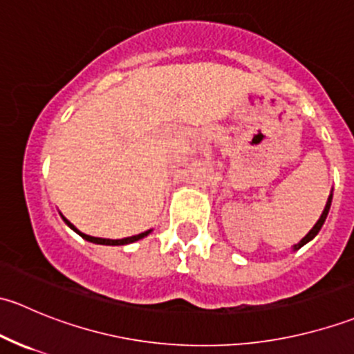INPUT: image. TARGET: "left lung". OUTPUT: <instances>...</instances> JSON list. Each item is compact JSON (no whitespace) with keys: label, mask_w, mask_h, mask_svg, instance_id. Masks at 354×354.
<instances>
[{"label":"left lung","mask_w":354,"mask_h":354,"mask_svg":"<svg viewBox=\"0 0 354 354\" xmlns=\"http://www.w3.org/2000/svg\"><path fill=\"white\" fill-rule=\"evenodd\" d=\"M330 202H332V194L329 195V198H327V203H326V209H324V212H322V216H320V219L317 221L315 223V226L312 227V230H310V233L306 234L305 238H303L301 241H299L298 245H295V248L292 250H298V248H301L303 245H306L308 243V241H312L313 238L317 236V234H319V231H320V227L324 226V223H326V219H327V214H329V209H330Z\"/></svg>","instance_id":"8db88e82"}]
</instances>
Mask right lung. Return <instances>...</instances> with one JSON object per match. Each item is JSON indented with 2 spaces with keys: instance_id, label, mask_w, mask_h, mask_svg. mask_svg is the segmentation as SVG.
Masks as SVG:
<instances>
[{
  "instance_id": "add662e5",
  "label": "right lung",
  "mask_w": 354,
  "mask_h": 354,
  "mask_svg": "<svg viewBox=\"0 0 354 354\" xmlns=\"http://www.w3.org/2000/svg\"><path fill=\"white\" fill-rule=\"evenodd\" d=\"M63 219H65V217H63ZM65 223L68 224V226L71 227V230H73V231H77V233L80 234V236L84 238V240L91 241V243H97V245H128V243H133V241H138V240H142V238H145V236H147L149 233H151V230H149V231H144V233H140V234H135V236H130V238H123V240H106V238H94V236H88V234H84V233H80V231H78L77 227H75L73 224L70 223V221H66V219H65Z\"/></svg>"
}]
</instances>
